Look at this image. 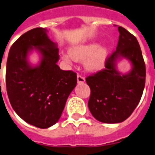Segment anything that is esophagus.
<instances>
[{
    "instance_id": "esophagus-1",
    "label": "esophagus",
    "mask_w": 155,
    "mask_h": 155,
    "mask_svg": "<svg viewBox=\"0 0 155 155\" xmlns=\"http://www.w3.org/2000/svg\"><path fill=\"white\" fill-rule=\"evenodd\" d=\"M78 83H84L85 81V78L82 76V75L81 74H78Z\"/></svg>"
}]
</instances>
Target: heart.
Listing matches in <instances>:
<instances>
[{
	"mask_svg": "<svg viewBox=\"0 0 155 155\" xmlns=\"http://www.w3.org/2000/svg\"><path fill=\"white\" fill-rule=\"evenodd\" d=\"M70 56L76 61H85V66L87 70H99L102 68L105 62L108 50L104 47H99L97 43H89L85 45L74 47L70 50ZM64 58L66 61L70 59V56L66 54Z\"/></svg>",
	"mask_w": 155,
	"mask_h": 155,
	"instance_id": "heart-1",
	"label": "heart"
}]
</instances>
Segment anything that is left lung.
<instances>
[{"mask_svg":"<svg viewBox=\"0 0 155 155\" xmlns=\"http://www.w3.org/2000/svg\"><path fill=\"white\" fill-rule=\"evenodd\" d=\"M117 26V25H114ZM117 47L106 58L105 68L85 78L90 88L88 106L93 117L106 124L124 121L140 101L146 81V66L137 39L124 28L118 26ZM120 57L128 58L133 69L121 75L114 68Z\"/></svg>","mask_w":155,"mask_h":155,"instance_id":"obj_1","label":"left lung"}]
</instances>
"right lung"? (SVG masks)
Wrapping results in <instances>:
<instances>
[{
    "label": "right lung",
    "instance_id": "1",
    "mask_svg": "<svg viewBox=\"0 0 155 155\" xmlns=\"http://www.w3.org/2000/svg\"><path fill=\"white\" fill-rule=\"evenodd\" d=\"M45 28H35L23 34L12 45L6 66V89L10 104L25 122L47 128L58 122L66 100L77 85V74L57 65L58 48ZM42 54L39 67L26 62L33 47Z\"/></svg>",
    "mask_w": 155,
    "mask_h": 155
}]
</instances>
